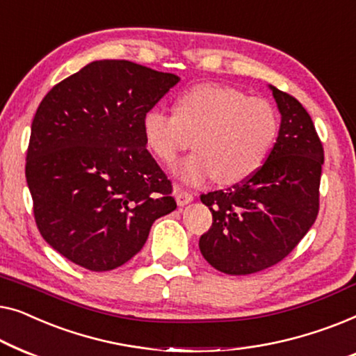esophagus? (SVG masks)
<instances>
[{
    "label": "esophagus",
    "instance_id": "obj_1",
    "mask_svg": "<svg viewBox=\"0 0 356 356\" xmlns=\"http://www.w3.org/2000/svg\"><path fill=\"white\" fill-rule=\"evenodd\" d=\"M174 197H176V202H177L179 207H185V204L193 202V195L188 193L187 190H182L179 187L174 188Z\"/></svg>",
    "mask_w": 356,
    "mask_h": 356
}]
</instances>
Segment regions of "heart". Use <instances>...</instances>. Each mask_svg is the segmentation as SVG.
<instances>
[{"mask_svg":"<svg viewBox=\"0 0 356 356\" xmlns=\"http://www.w3.org/2000/svg\"><path fill=\"white\" fill-rule=\"evenodd\" d=\"M147 147L172 164L190 145L197 152L180 161L174 174L197 185L214 177L221 185L248 180L263 166L277 135V114L266 99L247 98L237 88L198 83L180 95L176 114L153 108L143 114Z\"/></svg>","mask_w":356,"mask_h":356,"instance_id":"obj_1","label":"heart"}]
</instances>
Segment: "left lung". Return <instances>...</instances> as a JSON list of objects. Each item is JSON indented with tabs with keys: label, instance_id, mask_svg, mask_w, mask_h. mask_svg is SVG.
<instances>
[{
	"label": "left lung",
	"instance_id": "8db88e82",
	"mask_svg": "<svg viewBox=\"0 0 356 356\" xmlns=\"http://www.w3.org/2000/svg\"><path fill=\"white\" fill-rule=\"evenodd\" d=\"M280 113L276 143L248 180L202 195L213 226L200 252L218 271L247 276L271 268L297 247L319 209L324 152L300 102L269 85Z\"/></svg>",
	"mask_w": 356,
	"mask_h": 356
}]
</instances>
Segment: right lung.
Masks as SVG:
<instances>
[{
    "label": "right lung",
    "mask_w": 356,
    "mask_h": 356,
    "mask_svg": "<svg viewBox=\"0 0 356 356\" xmlns=\"http://www.w3.org/2000/svg\"><path fill=\"white\" fill-rule=\"evenodd\" d=\"M130 61H93L42 99L26 177L40 234L69 261L111 271L177 208L142 132L143 114L179 82Z\"/></svg>",
    "instance_id": "right-lung-1"
}]
</instances>
